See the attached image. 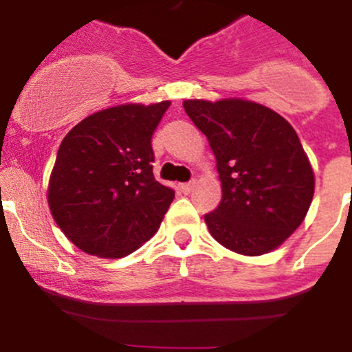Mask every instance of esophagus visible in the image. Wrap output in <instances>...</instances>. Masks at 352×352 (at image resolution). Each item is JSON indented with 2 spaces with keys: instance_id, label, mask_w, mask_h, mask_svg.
Masks as SVG:
<instances>
[{
  "instance_id": "esophagus-1",
  "label": "esophagus",
  "mask_w": 352,
  "mask_h": 352,
  "mask_svg": "<svg viewBox=\"0 0 352 352\" xmlns=\"http://www.w3.org/2000/svg\"><path fill=\"white\" fill-rule=\"evenodd\" d=\"M194 186H196V180H190V182L182 184V186H180V189H182L184 194H190V192H192Z\"/></svg>"
}]
</instances>
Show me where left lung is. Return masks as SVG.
<instances>
[{"mask_svg": "<svg viewBox=\"0 0 352 352\" xmlns=\"http://www.w3.org/2000/svg\"><path fill=\"white\" fill-rule=\"evenodd\" d=\"M208 138L223 197L204 214L209 233L242 255H262L303 223L315 177L296 131L274 110L242 98L186 100Z\"/></svg>", "mask_w": 352, "mask_h": 352, "instance_id": "8db88e82", "label": "left lung"}]
</instances>
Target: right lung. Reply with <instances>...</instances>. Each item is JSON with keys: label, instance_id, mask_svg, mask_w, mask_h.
Instances as JSON below:
<instances>
[{"label": "right lung", "instance_id": "obj_1", "mask_svg": "<svg viewBox=\"0 0 352 352\" xmlns=\"http://www.w3.org/2000/svg\"><path fill=\"white\" fill-rule=\"evenodd\" d=\"M170 102L91 113L59 146L49 208L63 233L90 255L133 254L160 228L175 192L153 175L151 138Z\"/></svg>", "mask_w": 352, "mask_h": 352}]
</instances>
